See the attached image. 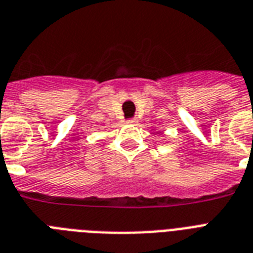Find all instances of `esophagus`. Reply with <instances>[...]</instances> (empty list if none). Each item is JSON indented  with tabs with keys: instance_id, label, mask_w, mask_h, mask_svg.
Here are the masks:
<instances>
[{
	"instance_id": "esophagus-1",
	"label": "esophagus",
	"mask_w": 253,
	"mask_h": 253,
	"mask_svg": "<svg viewBox=\"0 0 253 253\" xmlns=\"http://www.w3.org/2000/svg\"><path fill=\"white\" fill-rule=\"evenodd\" d=\"M138 122V119H128V121H127V123H131V125H134V123H136Z\"/></svg>"
}]
</instances>
